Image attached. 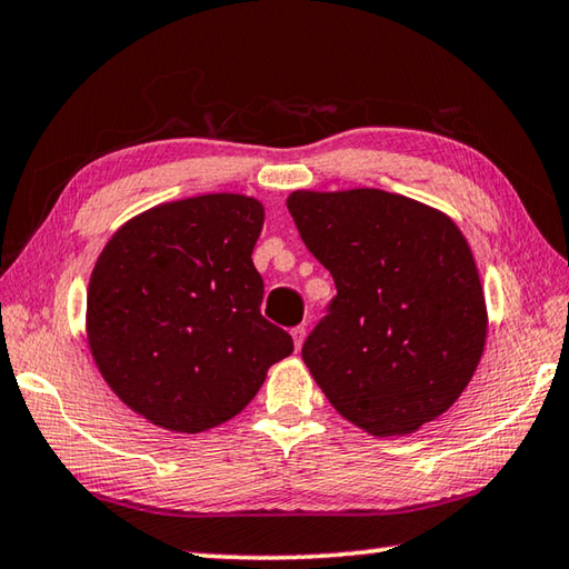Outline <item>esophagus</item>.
<instances>
[{"label": "esophagus", "mask_w": 569, "mask_h": 569, "mask_svg": "<svg viewBox=\"0 0 569 569\" xmlns=\"http://www.w3.org/2000/svg\"><path fill=\"white\" fill-rule=\"evenodd\" d=\"M291 336H293L296 350H300V345H303V340H306V326H296V328L291 330Z\"/></svg>", "instance_id": "obj_1"}]
</instances>
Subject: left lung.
Returning a JSON list of instances; mask_svg holds the SVG:
<instances>
[{"label":"left lung","mask_w":569,"mask_h":569,"mask_svg":"<svg viewBox=\"0 0 569 569\" xmlns=\"http://www.w3.org/2000/svg\"><path fill=\"white\" fill-rule=\"evenodd\" d=\"M286 204L336 281L303 342L330 405L375 437L411 433L443 415L486 342L481 278L459 227L382 189L293 192Z\"/></svg>","instance_id":"8db88e82"}]
</instances>
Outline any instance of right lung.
<instances>
[{
	"label": "right lung",
	"instance_id": "obj_1",
	"mask_svg": "<svg viewBox=\"0 0 569 569\" xmlns=\"http://www.w3.org/2000/svg\"><path fill=\"white\" fill-rule=\"evenodd\" d=\"M261 227L253 197L204 194L144 211L98 256L88 345L110 389L152 425L197 433L237 417L293 352L261 316Z\"/></svg>",
	"mask_w": 569,
	"mask_h": 569
}]
</instances>
